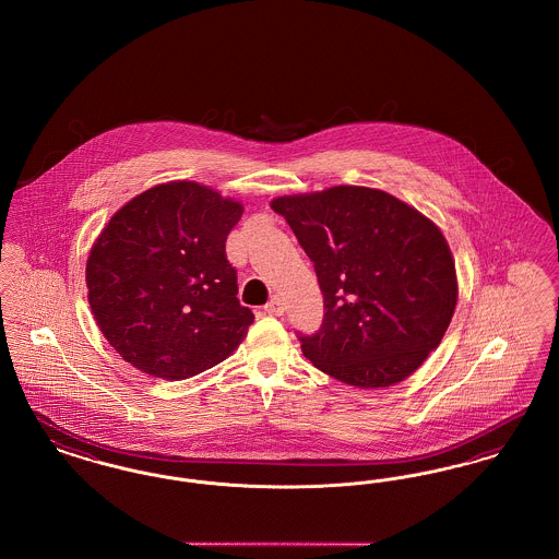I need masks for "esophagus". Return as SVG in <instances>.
Returning <instances> with one entry per match:
<instances>
[{"mask_svg": "<svg viewBox=\"0 0 559 559\" xmlns=\"http://www.w3.org/2000/svg\"><path fill=\"white\" fill-rule=\"evenodd\" d=\"M264 312L270 314V317H281V314L285 312V304H283V299H281V297H272V299L267 301L266 306H264Z\"/></svg>", "mask_w": 559, "mask_h": 559, "instance_id": "34e87169", "label": "esophagus"}]
</instances>
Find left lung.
<instances>
[{
	"mask_svg": "<svg viewBox=\"0 0 559 559\" xmlns=\"http://www.w3.org/2000/svg\"><path fill=\"white\" fill-rule=\"evenodd\" d=\"M312 260L324 317L297 333L320 371L356 385L388 388L417 371L440 346L456 306L451 249L426 215L365 187L278 197Z\"/></svg>",
	"mask_w": 559,
	"mask_h": 559,
	"instance_id": "8db88e82",
	"label": "left lung"
}]
</instances>
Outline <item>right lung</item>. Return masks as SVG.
Here are the masks:
<instances>
[{"label":"right lung","instance_id":"obj_1","mask_svg":"<svg viewBox=\"0 0 559 559\" xmlns=\"http://www.w3.org/2000/svg\"><path fill=\"white\" fill-rule=\"evenodd\" d=\"M242 215L197 182L138 194L110 217L85 267L87 299L108 344L140 371L188 379L226 360L253 312L240 306L226 237Z\"/></svg>","mask_w":559,"mask_h":559}]
</instances>
